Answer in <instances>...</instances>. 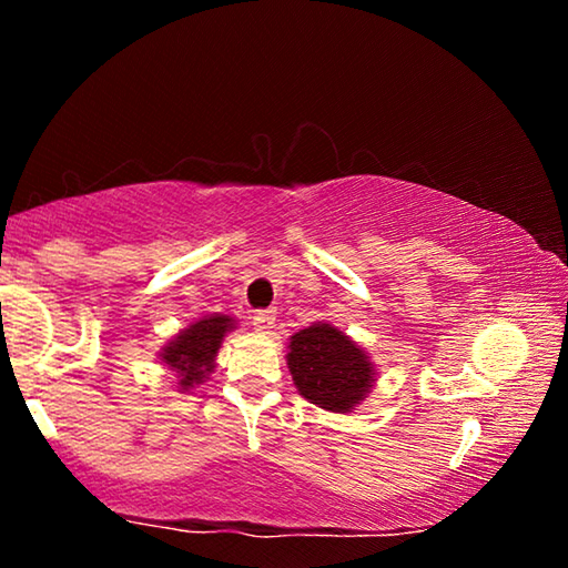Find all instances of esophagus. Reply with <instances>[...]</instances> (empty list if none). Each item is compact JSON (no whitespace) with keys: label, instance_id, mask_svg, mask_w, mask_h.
Masks as SVG:
<instances>
[{"label":"esophagus","instance_id":"obj_1","mask_svg":"<svg viewBox=\"0 0 568 568\" xmlns=\"http://www.w3.org/2000/svg\"><path fill=\"white\" fill-rule=\"evenodd\" d=\"M253 325H255V331L267 333L275 325V311H257L253 315Z\"/></svg>","mask_w":568,"mask_h":568}]
</instances>
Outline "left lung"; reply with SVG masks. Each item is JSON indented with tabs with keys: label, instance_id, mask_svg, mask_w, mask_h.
<instances>
[{
	"label": "left lung",
	"instance_id": "left-lung-1",
	"mask_svg": "<svg viewBox=\"0 0 568 568\" xmlns=\"http://www.w3.org/2000/svg\"><path fill=\"white\" fill-rule=\"evenodd\" d=\"M287 368L297 393L315 406L348 413L368 396L376 378L368 355L331 323H313L287 345Z\"/></svg>",
	"mask_w": 568,
	"mask_h": 568
}]
</instances>
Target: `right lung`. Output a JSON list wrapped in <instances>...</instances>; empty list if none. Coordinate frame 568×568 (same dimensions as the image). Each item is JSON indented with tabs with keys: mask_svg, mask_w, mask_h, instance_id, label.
Masks as SVG:
<instances>
[{
	"mask_svg": "<svg viewBox=\"0 0 568 568\" xmlns=\"http://www.w3.org/2000/svg\"><path fill=\"white\" fill-rule=\"evenodd\" d=\"M235 328L230 315H205L203 321L192 323L190 328L175 335V341L162 351V363L180 376L178 386L182 390L195 388L215 368V355L223 345L225 333Z\"/></svg>",
	"mask_w": 568,
	"mask_h": 568,
	"instance_id": "add662e5",
	"label": "right lung"
}]
</instances>
